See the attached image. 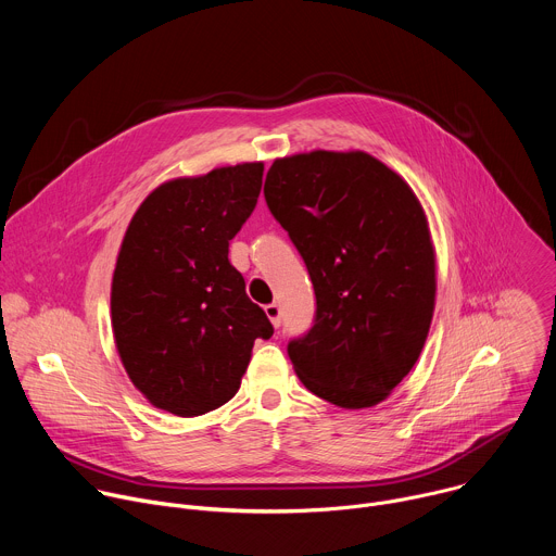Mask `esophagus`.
Here are the masks:
<instances>
[{
  "instance_id": "esophagus-1",
  "label": "esophagus",
  "mask_w": 556,
  "mask_h": 556,
  "mask_svg": "<svg viewBox=\"0 0 556 556\" xmlns=\"http://www.w3.org/2000/svg\"><path fill=\"white\" fill-rule=\"evenodd\" d=\"M264 309H266V316L270 319V324L275 328H279L281 326V307L277 303H268V305H264Z\"/></svg>"
}]
</instances>
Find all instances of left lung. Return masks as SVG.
Listing matches in <instances>:
<instances>
[{
	"label": "left lung",
	"mask_w": 556,
	"mask_h": 556,
	"mask_svg": "<svg viewBox=\"0 0 556 556\" xmlns=\"http://www.w3.org/2000/svg\"><path fill=\"white\" fill-rule=\"evenodd\" d=\"M264 195L314 286L307 334L288 343L319 399L382 403L416 365L435 305V253L412 187L365 151L277 157Z\"/></svg>",
	"instance_id": "1"
}]
</instances>
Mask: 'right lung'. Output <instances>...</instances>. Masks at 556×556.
<instances>
[{
	"label": "right lung",
	"instance_id": "obj_1",
	"mask_svg": "<svg viewBox=\"0 0 556 556\" xmlns=\"http://www.w3.org/2000/svg\"><path fill=\"white\" fill-rule=\"evenodd\" d=\"M262 178V163H244L165 182L127 226L112 328L127 376L157 409L193 418L222 407L240 389L255 341L275 332L228 262Z\"/></svg>",
	"mask_w": 556,
	"mask_h": 556
}]
</instances>
